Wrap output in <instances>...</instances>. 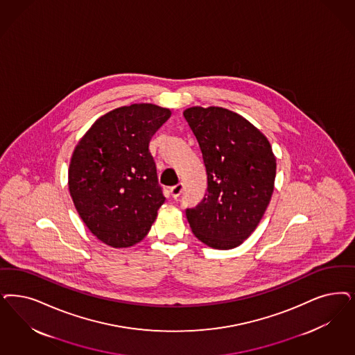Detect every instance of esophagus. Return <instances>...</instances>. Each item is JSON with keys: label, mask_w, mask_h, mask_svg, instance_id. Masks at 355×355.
Returning a JSON list of instances; mask_svg holds the SVG:
<instances>
[{"label": "esophagus", "mask_w": 355, "mask_h": 355, "mask_svg": "<svg viewBox=\"0 0 355 355\" xmlns=\"http://www.w3.org/2000/svg\"><path fill=\"white\" fill-rule=\"evenodd\" d=\"M182 190H184V184H177L175 186L171 187V196H173V198H177V196H181Z\"/></svg>", "instance_id": "34e87169"}]
</instances>
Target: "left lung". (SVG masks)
Wrapping results in <instances>:
<instances>
[{"label": "left lung", "mask_w": 355, "mask_h": 355, "mask_svg": "<svg viewBox=\"0 0 355 355\" xmlns=\"http://www.w3.org/2000/svg\"><path fill=\"white\" fill-rule=\"evenodd\" d=\"M200 148L207 193L186 218L196 239L214 249L237 248L254 232L274 191L277 159L265 135L234 111H184Z\"/></svg>", "instance_id": "obj_1"}]
</instances>
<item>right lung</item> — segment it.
<instances>
[{"mask_svg": "<svg viewBox=\"0 0 355 355\" xmlns=\"http://www.w3.org/2000/svg\"><path fill=\"white\" fill-rule=\"evenodd\" d=\"M153 103L122 106L99 116L74 148L68 187L89 231L111 248L147 236L165 202L149 141L171 118Z\"/></svg>", "mask_w": 355, "mask_h": 355, "instance_id": "obj_1", "label": "right lung"}]
</instances>
